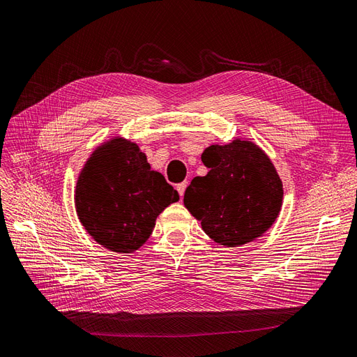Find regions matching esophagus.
Returning a JSON list of instances; mask_svg holds the SVG:
<instances>
[{"label": "esophagus", "mask_w": 357, "mask_h": 357, "mask_svg": "<svg viewBox=\"0 0 357 357\" xmlns=\"http://www.w3.org/2000/svg\"><path fill=\"white\" fill-rule=\"evenodd\" d=\"M186 188H188V181H183V183H180V184H177V186H176V189H177L178 195H180L181 197H183L184 190H186Z\"/></svg>", "instance_id": "esophagus-1"}]
</instances>
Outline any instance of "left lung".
<instances>
[{
	"label": "left lung",
	"mask_w": 357,
	"mask_h": 357,
	"mask_svg": "<svg viewBox=\"0 0 357 357\" xmlns=\"http://www.w3.org/2000/svg\"><path fill=\"white\" fill-rule=\"evenodd\" d=\"M209 168L184 192V206L215 243L237 248L261 237L282 205V183L268 155L249 140L212 145L202 153Z\"/></svg>",
	"instance_id": "1"
}]
</instances>
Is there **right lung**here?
<instances>
[{"label":"right lung","mask_w":357,"mask_h":357,"mask_svg":"<svg viewBox=\"0 0 357 357\" xmlns=\"http://www.w3.org/2000/svg\"><path fill=\"white\" fill-rule=\"evenodd\" d=\"M178 193L130 140L114 137L98 146L80 171L77 217L101 246L132 253L152 234L156 217Z\"/></svg>","instance_id":"right-lung-1"}]
</instances>
